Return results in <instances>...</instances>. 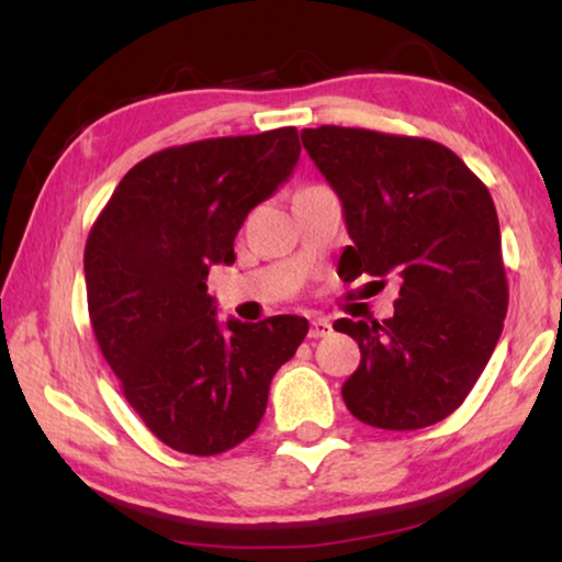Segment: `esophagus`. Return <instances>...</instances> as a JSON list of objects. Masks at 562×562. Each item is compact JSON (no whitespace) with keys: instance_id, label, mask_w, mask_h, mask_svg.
I'll return each instance as SVG.
<instances>
[{"instance_id":"34e87169","label":"esophagus","mask_w":562,"mask_h":562,"mask_svg":"<svg viewBox=\"0 0 562 562\" xmlns=\"http://www.w3.org/2000/svg\"><path fill=\"white\" fill-rule=\"evenodd\" d=\"M329 333H333V325L325 317H317L312 319V327H310V337H314V340H319V337H327Z\"/></svg>"}]
</instances>
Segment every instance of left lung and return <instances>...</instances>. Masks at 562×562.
Listing matches in <instances>:
<instances>
[{
	"mask_svg": "<svg viewBox=\"0 0 562 562\" xmlns=\"http://www.w3.org/2000/svg\"><path fill=\"white\" fill-rule=\"evenodd\" d=\"M302 143L342 202L352 245L340 279L398 281L391 319L335 322L360 348L345 404L398 432L450 417L486 368L509 304L494 199L456 153L425 137L322 125L302 130Z\"/></svg>",
	"mask_w": 562,
	"mask_h": 562,
	"instance_id": "8db88e82",
	"label": "left lung"
}]
</instances>
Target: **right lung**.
Returning <instances> with one entry per match:
<instances>
[{"instance_id":"add662e5","label":"right lung","mask_w":562,"mask_h":562,"mask_svg":"<svg viewBox=\"0 0 562 562\" xmlns=\"http://www.w3.org/2000/svg\"><path fill=\"white\" fill-rule=\"evenodd\" d=\"M296 127L214 137L130 168L83 250L89 317L102 356L145 427L168 448L217 456L256 432L276 371L310 322L217 319L206 276L235 263L252 206L294 171Z\"/></svg>"}]
</instances>
